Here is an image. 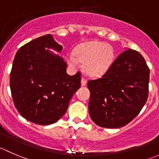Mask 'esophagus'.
I'll return each mask as SVG.
<instances>
[{
  "mask_svg": "<svg viewBox=\"0 0 159 159\" xmlns=\"http://www.w3.org/2000/svg\"><path fill=\"white\" fill-rule=\"evenodd\" d=\"M86 84H87V81H86L84 78H81V86L84 87V86H85Z\"/></svg>",
  "mask_w": 159,
  "mask_h": 159,
  "instance_id": "1",
  "label": "esophagus"
}]
</instances>
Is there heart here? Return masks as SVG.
<instances>
[{"label":"heart","instance_id":"obj_1","mask_svg":"<svg viewBox=\"0 0 159 159\" xmlns=\"http://www.w3.org/2000/svg\"><path fill=\"white\" fill-rule=\"evenodd\" d=\"M114 50L112 46L102 42L89 41L76 47L75 55L67 57L69 64L73 67L78 61L83 64V70L91 78H99L104 75L112 66Z\"/></svg>","mask_w":159,"mask_h":159}]
</instances>
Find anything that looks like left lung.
Here are the masks:
<instances>
[{
    "mask_svg": "<svg viewBox=\"0 0 159 159\" xmlns=\"http://www.w3.org/2000/svg\"><path fill=\"white\" fill-rule=\"evenodd\" d=\"M149 75L138 51L128 49L119 55L101 78L88 82L92 121L106 128H119L130 123L147 101Z\"/></svg>",
    "mask_w": 159,
    "mask_h": 159,
    "instance_id": "8db88e82",
    "label": "left lung"
}]
</instances>
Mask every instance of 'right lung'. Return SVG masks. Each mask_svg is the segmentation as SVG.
I'll list each match as a JSON object with an SVG mask.
<instances>
[{
	"instance_id": "right-lung-1",
	"label": "right lung",
	"mask_w": 159,
	"mask_h": 159,
	"mask_svg": "<svg viewBox=\"0 0 159 159\" xmlns=\"http://www.w3.org/2000/svg\"><path fill=\"white\" fill-rule=\"evenodd\" d=\"M63 47L53 35L39 37L17 52L10 75V88L17 110L27 120L40 125L58 121L81 87V74H67Z\"/></svg>"
}]
</instances>
